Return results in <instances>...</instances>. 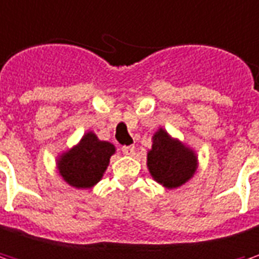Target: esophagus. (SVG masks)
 <instances>
[{
  "mask_svg": "<svg viewBox=\"0 0 259 259\" xmlns=\"http://www.w3.org/2000/svg\"><path fill=\"white\" fill-rule=\"evenodd\" d=\"M121 152H123L124 155H133V153H135V146H133V145L123 146V148H121Z\"/></svg>",
  "mask_w": 259,
  "mask_h": 259,
  "instance_id": "34e87169",
  "label": "esophagus"
}]
</instances>
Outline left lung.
Returning a JSON list of instances; mask_svg holds the SVG:
<instances>
[{"instance_id":"left-lung-1","label":"left lung","mask_w":259,"mask_h":259,"mask_svg":"<svg viewBox=\"0 0 259 259\" xmlns=\"http://www.w3.org/2000/svg\"><path fill=\"white\" fill-rule=\"evenodd\" d=\"M153 145L148 152L149 172L166 188H175L188 181L197 168L194 152L180 141L172 139L163 129L153 135Z\"/></svg>"}]
</instances>
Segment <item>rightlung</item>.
Here are the masks:
<instances>
[{"label":"right lung","instance_id":"1","mask_svg":"<svg viewBox=\"0 0 259 259\" xmlns=\"http://www.w3.org/2000/svg\"><path fill=\"white\" fill-rule=\"evenodd\" d=\"M114 151L111 143L100 141L93 132H88L76 146L61 156L58 169L69 186L88 188L101 180Z\"/></svg>","mask_w":259,"mask_h":259}]
</instances>
